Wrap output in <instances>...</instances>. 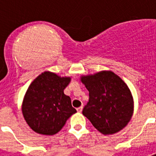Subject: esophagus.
I'll list each match as a JSON object with an SVG mask.
<instances>
[{
	"label": "esophagus",
	"mask_w": 156,
	"mask_h": 156,
	"mask_svg": "<svg viewBox=\"0 0 156 156\" xmlns=\"http://www.w3.org/2000/svg\"><path fill=\"white\" fill-rule=\"evenodd\" d=\"M83 107L81 106V107H79V108H77V111H78V112H81L83 111Z\"/></svg>",
	"instance_id": "esophagus-1"
}]
</instances>
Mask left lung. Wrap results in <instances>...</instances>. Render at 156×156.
Returning <instances> with one entry per match:
<instances>
[{
  "instance_id": "left-lung-1",
  "label": "left lung",
  "mask_w": 156,
  "mask_h": 156,
  "mask_svg": "<svg viewBox=\"0 0 156 156\" xmlns=\"http://www.w3.org/2000/svg\"><path fill=\"white\" fill-rule=\"evenodd\" d=\"M81 80L89 91V101L83 114L103 134L121 130L130 121L133 101L130 90L111 71L83 76Z\"/></svg>"
}]
</instances>
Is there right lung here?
Masks as SVG:
<instances>
[{
	"instance_id": "obj_1",
	"label": "right lung",
	"mask_w": 156,
	"mask_h": 156,
	"mask_svg": "<svg viewBox=\"0 0 156 156\" xmlns=\"http://www.w3.org/2000/svg\"><path fill=\"white\" fill-rule=\"evenodd\" d=\"M70 78H61L44 72L29 86L23 103V114L27 123L40 134L53 135L75 113L69 96L64 94Z\"/></svg>"
}]
</instances>
